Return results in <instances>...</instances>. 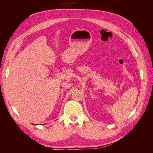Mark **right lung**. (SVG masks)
Listing matches in <instances>:
<instances>
[{"label":"right lung","mask_w":153,"mask_h":153,"mask_svg":"<svg viewBox=\"0 0 153 153\" xmlns=\"http://www.w3.org/2000/svg\"><path fill=\"white\" fill-rule=\"evenodd\" d=\"M35 125H36V124H35Z\"/></svg>","instance_id":"add662e5"}]
</instances>
